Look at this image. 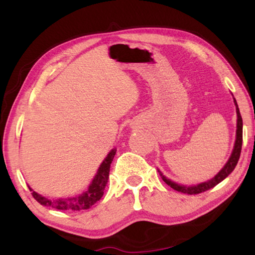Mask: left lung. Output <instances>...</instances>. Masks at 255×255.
Masks as SVG:
<instances>
[{"mask_svg":"<svg viewBox=\"0 0 255 255\" xmlns=\"http://www.w3.org/2000/svg\"><path fill=\"white\" fill-rule=\"evenodd\" d=\"M232 96H233V94H232ZM233 100H234V105L236 107V115H237L236 136H235L234 147H233L231 156H230V158H228V161L226 162L225 165L222 167V170L219 171L213 179L207 180V181H205V182L198 183V184H195V185H184V184L176 183V182H174V181H172L171 179L166 178V176L164 175L162 172L157 169L162 180L167 185H170L172 189H174L179 192L188 193V195H197V193L204 192V191H207V190L214 188L215 185L221 183L224 179H226L227 176L230 175L233 171H234L236 164H237V162H239V158H240V155H241V149H242V141H243V120H242L239 106H237V102H236L234 97H233Z\"/></svg>","mask_w":255,"mask_h":255,"instance_id":"obj_1","label":"left lung"}]
</instances>
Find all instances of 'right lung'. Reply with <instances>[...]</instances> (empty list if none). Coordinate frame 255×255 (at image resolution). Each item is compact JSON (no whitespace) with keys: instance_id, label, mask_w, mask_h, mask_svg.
<instances>
[{"instance_id":"right-lung-1","label":"right lung","mask_w":255,"mask_h":255,"mask_svg":"<svg viewBox=\"0 0 255 255\" xmlns=\"http://www.w3.org/2000/svg\"><path fill=\"white\" fill-rule=\"evenodd\" d=\"M117 148H112L106 158L103 159L102 163L99 166L96 175L92 179L91 183L89 184L88 189L83 191L80 195L66 197V198H56V199H51V198H47L45 196L40 195L30 188L28 185L30 191H32V196L40 205L46 207H51V208L58 209V210H83L89 209L99 201L102 198L103 193H105L106 185L108 183V179H109V172H110V165L114 159Z\"/></svg>"}]
</instances>
